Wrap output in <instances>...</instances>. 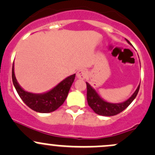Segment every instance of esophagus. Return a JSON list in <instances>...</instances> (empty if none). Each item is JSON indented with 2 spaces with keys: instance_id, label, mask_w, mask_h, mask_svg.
Instances as JSON below:
<instances>
[{
  "instance_id": "34e87169",
  "label": "esophagus",
  "mask_w": 155,
  "mask_h": 155,
  "mask_svg": "<svg viewBox=\"0 0 155 155\" xmlns=\"http://www.w3.org/2000/svg\"><path fill=\"white\" fill-rule=\"evenodd\" d=\"M87 73L85 70H79L76 73V77L79 79H84L87 77Z\"/></svg>"
}]
</instances>
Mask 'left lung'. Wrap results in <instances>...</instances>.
Instances as JSON below:
<instances>
[{
  "label": "left lung",
  "mask_w": 155,
  "mask_h": 155,
  "mask_svg": "<svg viewBox=\"0 0 155 155\" xmlns=\"http://www.w3.org/2000/svg\"><path fill=\"white\" fill-rule=\"evenodd\" d=\"M125 40L130 45H131L130 43L127 39ZM86 85L87 101L88 106L93 109L95 113L100 115H103V116H113V115H117V114L120 113L123 110H124L136 98L139 90H140V85H138L137 88L136 89L134 93L131 95V97H130L124 102L110 103L103 99L90 84L86 82Z\"/></svg>",
  "instance_id": "obj_1"
}]
</instances>
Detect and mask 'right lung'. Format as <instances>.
<instances>
[{"instance_id":"obj_1","label":"right lung","mask_w":155,"mask_h":155,"mask_svg":"<svg viewBox=\"0 0 155 155\" xmlns=\"http://www.w3.org/2000/svg\"><path fill=\"white\" fill-rule=\"evenodd\" d=\"M76 74L68 76L51 90L41 94H35L24 90L18 84L12 64V79L14 87L23 102L34 111L40 113L54 112L64 103L69 91L73 83Z\"/></svg>"}]
</instances>
